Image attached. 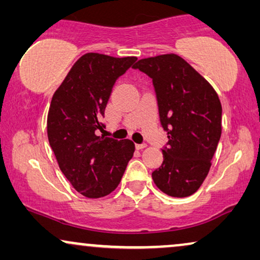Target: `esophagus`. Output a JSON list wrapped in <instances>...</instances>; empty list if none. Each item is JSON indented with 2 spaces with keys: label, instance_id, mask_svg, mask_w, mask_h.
I'll return each instance as SVG.
<instances>
[{
  "label": "esophagus",
  "instance_id": "obj_1",
  "mask_svg": "<svg viewBox=\"0 0 260 260\" xmlns=\"http://www.w3.org/2000/svg\"><path fill=\"white\" fill-rule=\"evenodd\" d=\"M145 147H147V145H145L144 143H137V144H136V148H137V149H143V148H145Z\"/></svg>",
  "mask_w": 260,
  "mask_h": 260
}]
</instances>
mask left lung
I'll list each match as a JSON object with an SVG mask.
<instances>
[{
    "instance_id": "obj_1",
    "label": "left lung",
    "mask_w": 260,
    "mask_h": 260,
    "mask_svg": "<svg viewBox=\"0 0 260 260\" xmlns=\"http://www.w3.org/2000/svg\"><path fill=\"white\" fill-rule=\"evenodd\" d=\"M134 69L152 79L159 122L168 135L152 180L170 197H189L207 176L221 136L220 99L200 73L173 53L138 60Z\"/></svg>"
}]
</instances>
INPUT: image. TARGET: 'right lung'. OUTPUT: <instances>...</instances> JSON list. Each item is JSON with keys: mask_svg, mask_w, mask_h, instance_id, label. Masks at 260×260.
I'll return each instance as SVG.
<instances>
[{"mask_svg": "<svg viewBox=\"0 0 260 260\" xmlns=\"http://www.w3.org/2000/svg\"><path fill=\"white\" fill-rule=\"evenodd\" d=\"M136 56L86 53L53 94L47 117L49 145L63 175L84 197H105L118 186L134 156L130 140L97 136L112 87Z\"/></svg>", "mask_w": 260, "mask_h": 260, "instance_id": "obj_1", "label": "right lung"}]
</instances>
